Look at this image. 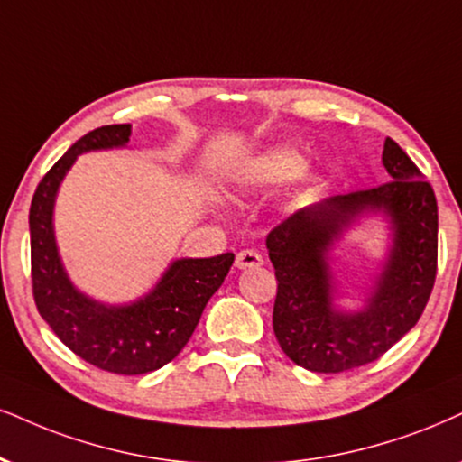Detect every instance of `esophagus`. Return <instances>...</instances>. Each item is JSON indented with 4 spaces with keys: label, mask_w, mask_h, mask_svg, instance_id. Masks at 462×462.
<instances>
[{
    "label": "esophagus",
    "mask_w": 462,
    "mask_h": 462,
    "mask_svg": "<svg viewBox=\"0 0 462 462\" xmlns=\"http://www.w3.org/2000/svg\"><path fill=\"white\" fill-rule=\"evenodd\" d=\"M263 265V257L257 253V250H242L236 257V267L237 270H250V267H261Z\"/></svg>",
    "instance_id": "1"
}]
</instances>
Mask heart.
<instances>
[{"label":"heart","instance_id":"b5f03b06","mask_svg":"<svg viewBox=\"0 0 462 462\" xmlns=\"http://www.w3.org/2000/svg\"><path fill=\"white\" fill-rule=\"evenodd\" d=\"M304 153L295 145H274L254 153L236 171V184L242 190H265L298 178L304 169Z\"/></svg>","mask_w":462,"mask_h":462}]
</instances>
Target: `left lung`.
Listing matches in <instances>:
<instances>
[{
    "mask_svg": "<svg viewBox=\"0 0 462 462\" xmlns=\"http://www.w3.org/2000/svg\"><path fill=\"white\" fill-rule=\"evenodd\" d=\"M381 162L388 184L323 199L267 236L276 270L274 334L289 360L312 373H343L383 356L422 317L437 274V199L396 141ZM386 222V257L356 310L342 297L331 254L362 219Z\"/></svg>",
    "mask_w": 462,
    "mask_h": 462,
    "instance_id": "obj_1",
    "label": "left lung"
}]
</instances>
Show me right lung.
I'll return each instance as SVG.
<instances>
[{
  "label": "right lung",
  "mask_w": 462,
  "mask_h": 462,
  "mask_svg": "<svg viewBox=\"0 0 462 462\" xmlns=\"http://www.w3.org/2000/svg\"><path fill=\"white\" fill-rule=\"evenodd\" d=\"M130 134V124H113L81 136L44 175L30 208L32 281L40 317L68 349L116 374L152 373L173 360L236 259L225 253L171 261L150 291L126 304H105L70 281L55 240L57 192L81 153L122 150Z\"/></svg>",
  "instance_id": "obj_1"
}]
</instances>
